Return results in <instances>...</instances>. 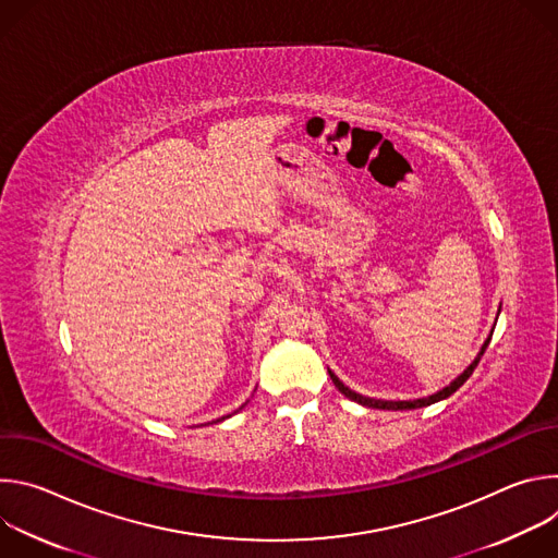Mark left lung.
<instances>
[{
  "label": "left lung",
  "mask_w": 558,
  "mask_h": 558,
  "mask_svg": "<svg viewBox=\"0 0 558 558\" xmlns=\"http://www.w3.org/2000/svg\"><path fill=\"white\" fill-rule=\"evenodd\" d=\"M493 338V336H490ZM490 338L484 342V347H482V351H480V355L474 357V362L454 379V381H450L446 388H441L439 392H435V395H430V397H422V400H413V402H384V400H371V397H362V395H357L355 390H351L349 386H344L331 371H329V375H331V379H333V384L338 386V390L342 392V395H347L349 400H353V402H357V404H362V407H368V409H381V411H409V409H422V407H430V404H435V402H439V400H446V397H450L470 375H472V371H474V366L480 364V360H482V355L486 353V349H488V344H490Z\"/></svg>",
  "instance_id": "left-lung-1"
}]
</instances>
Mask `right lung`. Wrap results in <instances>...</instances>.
I'll use <instances>...</instances> for the list:
<instances>
[{
  "label": "right lung",
  "mask_w": 558,
  "mask_h": 558,
  "mask_svg": "<svg viewBox=\"0 0 558 558\" xmlns=\"http://www.w3.org/2000/svg\"><path fill=\"white\" fill-rule=\"evenodd\" d=\"M220 420H225V417H220ZM216 422H218V420H216Z\"/></svg>",
  "instance_id": "add662e5"
}]
</instances>
